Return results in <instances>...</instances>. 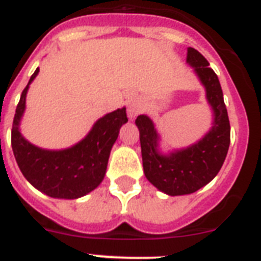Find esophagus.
Returning <instances> with one entry per match:
<instances>
[{
    "label": "esophagus",
    "instance_id": "1",
    "mask_svg": "<svg viewBox=\"0 0 261 261\" xmlns=\"http://www.w3.org/2000/svg\"><path fill=\"white\" fill-rule=\"evenodd\" d=\"M141 111H143V105H141V102L137 100H133L129 102L128 109H126V113H128V117L132 120V118H135L136 116L140 115V113H141Z\"/></svg>",
    "mask_w": 261,
    "mask_h": 261
}]
</instances>
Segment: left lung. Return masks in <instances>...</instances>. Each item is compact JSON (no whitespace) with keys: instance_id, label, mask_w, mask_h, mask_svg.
<instances>
[{"instance_id":"1","label":"left lung","mask_w":261,"mask_h":261,"mask_svg":"<svg viewBox=\"0 0 261 261\" xmlns=\"http://www.w3.org/2000/svg\"><path fill=\"white\" fill-rule=\"evenodd\" d=\"M187 62L205 87L206 100L212 107L215 118L210 132L187 149L164 156L157 150L159 136L152 120L144 115L136 118L145 177L169 196L189 195L213 180L223 167L231 141L229 118L216 73L208 66L206 58L193 48H188Z\"/></svg>"}]
</instances>
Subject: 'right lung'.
Returning a JSON list of instances; mask_svg holds the SVG:
<instances>
[{"label":"right lung","mask_w":261,"mask_h":261,"mask_svg":"<svg viewBox=\"0 0 261 261\" xmlns=\"http://www.w3.org/2000/svg\"><path fill=\"white\" fill-rule=\"evenodd\" d=\"M32 74L22 90L12 126V148L17 164L28 181L45 195L57 199H79L92 192L104 180L108 160L122 124L128 121L126 109L121 108L97 120L84 140L72 148L46 150L30 144L19 133V121L25 111Z\"/></svg>","instance_id":"obj_1"}]
</instances>
